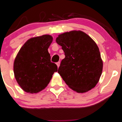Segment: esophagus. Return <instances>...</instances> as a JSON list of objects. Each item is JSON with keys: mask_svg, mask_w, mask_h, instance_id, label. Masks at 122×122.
Instances as JSON below:
<instances>
[{"mask_svg": "<svg viewBox=\"0 0 122 122\" xmlns=\"http://www.w3.org/2000/svg\"><path fill=\"white\" fill-rule=\"evenodd\" d=\"M56 65H57V67H58H58H59L60 65V62H57V63H56Z\"/></svg>", "mask_w": 122, "mask_h": 122, "instance_id": "obj_1", "label": "esophagus"}]
</instances>
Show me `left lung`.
Instances as JSON below:
<instances>
[{"instance_id":"8db88e82","label":"left lung","mask_w":122,"mask_h":122,"mask_svg":"<svg viewBox=\"0 0 122 122\" xmlns=\"http://www.w3.org/2000/svg\"><path fill=\"white\" fill-rule=\"evenodd\" d=\"M56 41L62 47L65 56L58 72L66 84L78 93L95 87L103 67L99 48L95 41L79 30L61 34Z\"/></svg>"}]
</instances>
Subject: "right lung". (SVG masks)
<instances>
[{"instance_id": "1", "label": "right lung", "mask_w": 122, "mask_h": 122, "mask_svg": "<svg viewBox=\"0 0 122 122\" xmlns=\"http://www.w3.org/2000/svg\"><path fill=\"white\" fill-rule=\"evenodd\" d=\"M51 35L30 38L21 48L15 58L13 71L17 82L24 91L38 93L47 87L57 66L51 61L48 49Z\"/></svg>"}]
</instances>
